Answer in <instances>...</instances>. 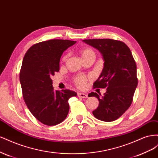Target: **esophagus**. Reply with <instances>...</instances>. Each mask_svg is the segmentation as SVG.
Wrapping results in <instances>:
<instances>
[{
    "label": "esophagus",
    "mask_w": 158,
    "mask_h": 158,
    "mask_svg": "<svg viewBox=\"0 0 158 158\" xmlns=\"http://www.w3.org/2000/svg\"><path fill=\"white\" fill-rule=\"evenodd\" d=\"M78 96L80 98H87L88 95L85 94H83V93H78Z\"/></svg>",
    "instance_id": "34e87169"
}]
</instances>
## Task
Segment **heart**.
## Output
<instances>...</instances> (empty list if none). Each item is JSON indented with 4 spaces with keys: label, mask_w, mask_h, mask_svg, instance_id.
Wrapping results in <instances>:
<instances>
[{
    "label": "heart",
    "mask_w": 158,
    "mask_h": 158,
    "mask_svg": "<svg viewBox=\"0 0 158 158\" xmlns=\"http://www.w3.org/2000/svg\"><path fill=\"white\" fill-rule=\"evenodd\" d=\"M92 53H94V52L92 49H89V48L84 49H82V51H81V55H82V58L87 56ZM85 82H86V78H85V77H84V76H79V77H78L75 80V84L79 88L84 87V85L85 84Z\"/></svg>",
    "instance_id": "1"
}]
</instances>
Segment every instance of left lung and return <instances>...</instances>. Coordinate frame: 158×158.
<instances>
[{
    "instance_id": "1",
    "label": "left lung",
    "mask_w": 158,
    "mask_h": 158,
    "mask_svg": "<svg viewBox=\"0 0 158 158\" xmlns=\"http://www.w3.org/2000/svg\"><path fill=\"white\" fill-rule=\"evenodd\" d=\"M85 44L98 49L104 61L99 78L94 83V88H107L103 96L95 92L89 97L99 100L94 116L103 121L117 120L131 106L138 85L136 65L128 46L121 41L111 39L84 40Z\"/></svg>"
}]
</instances>
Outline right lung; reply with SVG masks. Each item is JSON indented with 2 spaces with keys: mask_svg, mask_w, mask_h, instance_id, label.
I'll list each match as a JSON object with an SVG mask.
<instances>
[{
  "mask_svg": "<svg viewBox=\"0 0 158 158\" xmlns=\"http://www.w3.org/2000/svg\"><path fill=\"white\" fill-rule=\"evenodd\" d=\"M76 43L51 40L38 43L27 50L20 73L23 98L30 112L45 125L63 122L69 111V99L76 96L74 91L54 90L51 76L59 72L63 52Z\"/></svg>",
  "mask_w": 158,
  "mask_h": 158,
  "instance_id": "obj_1",
  "label": "right lung"
}]
</instances>
